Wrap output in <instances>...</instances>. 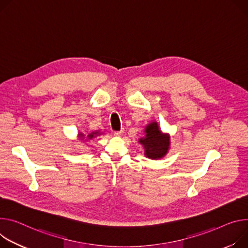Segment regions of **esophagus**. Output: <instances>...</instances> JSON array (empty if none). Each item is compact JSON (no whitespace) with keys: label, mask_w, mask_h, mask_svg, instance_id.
I'll list each match as a JSON object with an SVG mask.
<instances>
[{"label":"esophagus","mask_w":248,"mask_h":248,"mask_svg":"<svg viewBox=\"0 0 248 248\" xmlns=\"http://www.w3.org/2000/svg\"><path fill=\"white\" fill-rule=\"evenodd\" d=\"M124 132V129H121V130H116V131H114V136H116V137H120V136H122V134Z\"/></svg>","instance_id":"34e87169"}]
</instances>
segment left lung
I'll return each instance as SVG.
<instances>
[{
    "instance_id": "8db88e82",
    "label": "left lung",
    "mask_w": 248,
    "mask_h": 248,
    "mask_svg": "<svg viewBox=\"0 0 248 248\" xmlns=\"http://www.w3.org/2000/svg\"><path fill=\"white\" fill-rule=\"evenodd\" d=\"M145 139L140 140L144 146L145 155L151 159H159L163 157L169 148V137L163 134L156 123L147 125Z\"/></svg>"
}]
</instances>
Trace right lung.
Returning <instances> with one entry per match:
<instances>
[{"label": "right lung", "instance_id": "add662e5", "mask_svg": "<svg viewBox=\"0 0 248 248\" xmlns=\"http://www.w3.org/2000/svg\"><path fill=\"white\" fill-rule=\"evenodd\" d=\"M97 134H99L97 131H96V132H92V133H90L87 138H88V139H90V140H91V139H93L95 136H97ZM79 136H80V138H83V137H84L82 133H80ZM82 140H84V139H82Z\"/></svg>", "mask_w": 248, "mask_h": 248}]
</instances>
